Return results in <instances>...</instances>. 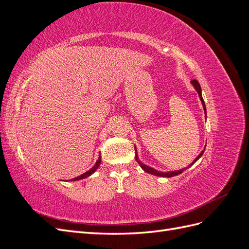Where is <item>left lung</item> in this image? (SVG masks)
Listing matches in <instances>:
<instances>
[{
  "instance_id": "8db88e82",
  "label": "left lung",
  "mask_w": 249,
  "mask_h": 249,
  "mask_svg": "<svg viewBox=\"0 0 249 249\" xmlns=\"http://www.w3.org/2000/svg\"><path fill=\"white\" fill-rule=\"evenodd\" d=\"M191 83H192V85L194 86V88H195V90H196L197 91V93H198V95H199V99H200V101H201V104H202V107H203V110H205V114H206V116H207V110H206V105H205V102H203V99H202V95H201V88H200V85H199V83L196 81V80H192L191 81ZM205 150V149H203ZM203 150L202 152L197 156V158L196 159H195L189 166L188 167H186V168H183V169H180V170H176V171H168V172H161V171H158V170H156V169H154V168H152V167H149V166H147V165H145V164H143L140 160H139V158H138V155H137V149H136V147H135V158H136V161L138 162V164L140 165V167L144 170V171H146V172H148V173H150V175H154V176H157V177H163V178H171V177H175V176H178V175H180V173H182L185 169H187V168H189L190 166H192V165L196 162L199 158L202 156V154H203Z\"/></svg>"
}]
</instances>
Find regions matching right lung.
I'll return each mask as SVG.
<instances>
[{
    "instance_id": "1",
    "label": "right lung",
    "mask_w": 249,
    "mask_h": 249,
    "mask_svg": "<svg viewBox=\"0 0 249 249\" xmlns=\"http://www.w3.org/2000/svg\"><path fill=\"white\" fill-rule=\"evenodd\" d=\"M102 159V157L100 156L99 157V160H97L96 162H95V164H94V166L92 167V168H90L88 171H86V172H84L83 173V175H81L80 177H77V178H71V180H80V179H83V178H88V177H90L92 175V173L99 168V166H100V164H101V160Z\"/></svg>"
}]
</instances>
